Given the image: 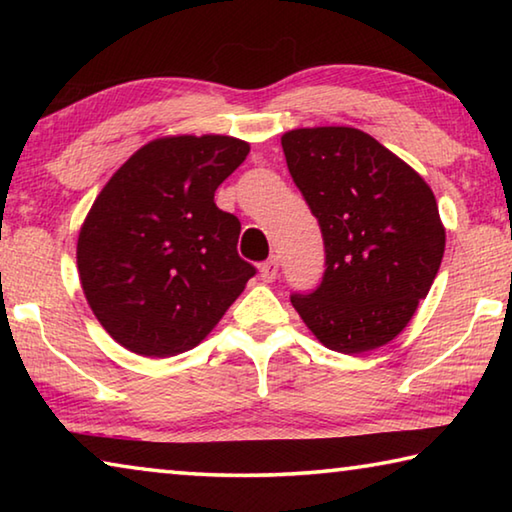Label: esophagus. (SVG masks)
Returning <instances> with one entry per match:
<instances>
[{
	"label": "esophagus",
	"instance_id": "esophagus-1",
	"mask_svg": "<svg viewBox=\"0 0 512 512\" xmlns=\"http://www.w3.org/2000/svg\"><path fill=\"white\" fill-rule=\"evenodd\" d=\"M277 268H280V262H277V257H271L268 262L259 266V275H262L264 282H273L277 277Z\"/></svg>",
	"mask_w": 512,
	"mask_h": 512
}]
</instances>
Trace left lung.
<instances>
[{
    "instance_id": "8db88e82",
    "label": "left lung",
    "mask_w": 512,
    "mask_h": 512,
    "mask_svg": "<svg viewBox=\"0 0 512 512\" xmlns=\"http://www.w3.org/2000/svg\"><path fill=\"white\" fill-rule=\"evenodd\" d=\"M293 183L318 219L325 277L291 305L325 348L363 354L411 323L445 253L431 187L411 164L352 126L282 135Z\"/></svg>"
}]
</instances>
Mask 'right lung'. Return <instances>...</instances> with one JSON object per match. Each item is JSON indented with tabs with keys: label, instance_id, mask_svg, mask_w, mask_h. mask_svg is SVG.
Listing matches in <instances>:
<instances>
[{
	"label": "right lung",
	"instance_id": "obj_1",
	"mask_svg": "<svg viewBox=\"0 0 512 512\" xmlns=\"http://www.w3.org/2000/svg\"><path fill=\"white\" fill-rule=\"evenodd\" d=\"M250 153L230 135H164L137 149L94 198L76 241L81 289L121 348L164 359L196 348L255 268L241 223L214 192Z\"/></svg>",
	"mask_w": 512,
	"mask_h": 512
}]
</instances>
